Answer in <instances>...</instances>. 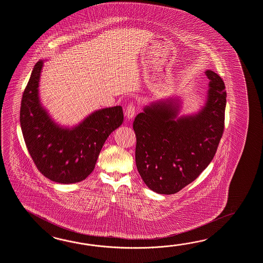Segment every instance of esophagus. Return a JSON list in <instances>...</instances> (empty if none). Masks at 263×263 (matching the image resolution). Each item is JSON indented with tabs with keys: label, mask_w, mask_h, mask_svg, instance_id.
Returning a JSON list of instances; mask_svg holds the SVG:
<instances>
[{
	"label": "esophagus",
	"mask_w": 263,
	"mask_h": 263,
	"mask_svg": "<svg viewBox=\"0 0 263 263\" xmlns=\"http://www.w3.org/2000/svg\"><path fill=\"white\" fill-rule=\"evenodd\" d=\"M135 114H136V107H135L133 103H130L128 106L125 109L124 115L126 117L127 120H132L134 118Z\"/></svg>",
	"instance_id": "obj_1"
}]
</instances>
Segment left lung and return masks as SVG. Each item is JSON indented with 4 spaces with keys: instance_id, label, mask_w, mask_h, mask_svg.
I'll use <instances>...</instances> for the list:
<instances>
[{
    "instance_id": "8db88e82",
    "label": "left lung",
    "mask_w": 263,
    "mask_h": 263,
    "mask_svg": "<svg viewBox=\"0 0 263 263\" xmlns=\"http://www.w3.org/2000/svg\"><path fill=\"white\" fill-rule=\"evenodd\" d=\"M210 80L204 105L179 115V97L144 106L133 122L136 164L144 183L158 194L171 195L197 179L217 152L224 129L226 91L222 79L205 71Z\"/></svg>"
}]
</instances>
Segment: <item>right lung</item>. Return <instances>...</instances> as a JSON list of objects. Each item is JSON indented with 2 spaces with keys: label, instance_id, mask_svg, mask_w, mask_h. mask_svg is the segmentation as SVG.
Listing matches in <instances>:
<instances>
[{
  "label": "right lung",
  "instance_id": "1",
  "mask_svg": "<svg viewBox=\"0 0 263 263\" xmlns=\"http://www.w3.org/2000/svg\"><path fill=\"white\" fill-rule=\"evenodd\" d=\"M44 62L41 60L34 65L23 94L21 128L27 150L41 173L58 183H76L92 173L109 135L122 125V107L99 109L72 127L59 124L39 95Z\"/></svg>",
  "mask_w": 263,
  "mask_h": 263
}]
</instances>
